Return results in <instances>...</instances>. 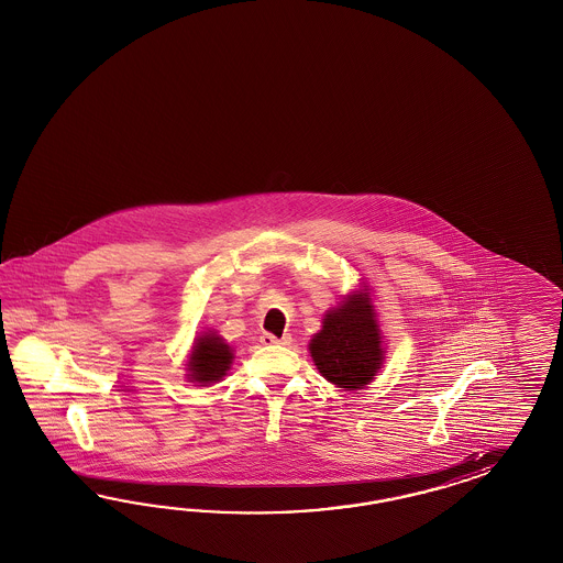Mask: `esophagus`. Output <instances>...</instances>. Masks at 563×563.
Here are the masks:
<instances>
[{
	"label": "esophagus",
	"instance_id": "34e87169",
	"mask_svg": "<svg viewBox=\"0 0 563 563\" xmlns=\"http://www.w3.org/2000/svg\"><path fill=\"white\" fill-rule=\"evenodd\" d=\"M260 341H262V344H290V336L285 334V336L278 339V336H274L271 332H266V334L260 336Z\"/></svg>",
	"mask_w": 563,
	"mask_h": 563
}]
</instances>
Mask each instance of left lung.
Masks as SVG:
<instances>
[{
	"instance_id": "obj_1",
	"label": "left lung",
	"mask_w": 563,
	"mask_h": 563,
	"mask_svg": "<svg viewBox=\"0 0 563 563\" xmlns=\"http://www.w3.org/2000/svg\"><path fill=\"white\" fill-rule=\"evenodd\" d=\"M379 339L369 299L357 292L325 313L322 330L309 342V353L328 382L357 390L374 379L382 365Z\"/></svg>"
}]
</instances>
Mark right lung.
<instances>
[{
    "label": "right lung",
    "instance_id": "add662e5",
    "mask_svg": "<svg viewBox=\"0 0 563 563\" xmlns=\"http://www.w3.org/2000/svg\"><path fill=\"white\" fill-rule=\"evenodd\" d=\"M233 361L231 346L222 342L219 334H205L200 336L189 357V379L200 384H212L219 382L222 375L227 374L229 365Z\"/></svg>",
    "mask_w": 563,
    "mask_h": 563
}]
</instances>
